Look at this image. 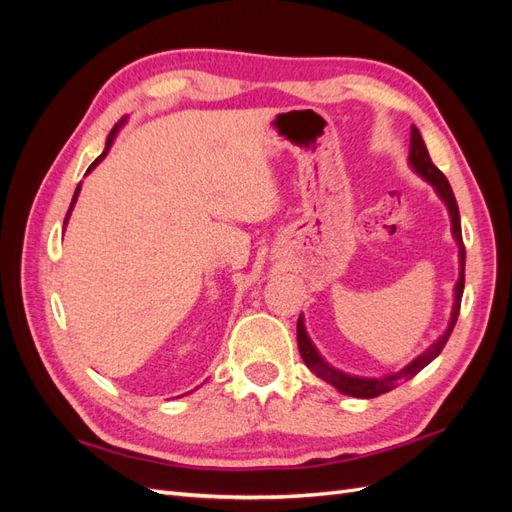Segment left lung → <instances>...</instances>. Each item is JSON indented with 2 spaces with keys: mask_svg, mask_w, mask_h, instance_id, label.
Returning a JSON list of instances; mask_svg holds the SVG:
<instances>
[{
  "mask_svg": "<svg viewBox=\"0 0 512 512\" xmlns=\"http://www.w3.org/2000/svg\"><path fill=\"white\" fill-rule=\"evenodd\" d=\"M408 166L414 170V173L425 179L433 192L438 194V198L446 205L448 211V218H451V232H453V239L459 245V280L455 284L453 290V309H451V318H448V324L444 333L433 342L425 352H421L418 356L406 365L401 367L399 371H393V374H386V376H378V378H367V376H354L348 374V371H342L333 367L324 356L318 352V348L314 346L312 337H309L307 329H305V318L303 314L299 316L297 322V342H299V352H301V359L305 361V365L314 371V374L329 382L331 386L342 393V395H350V397H359V399H371V397H378L382 393H389L395 386H399L401 382H408L410 378H414L418 371L425 369L436 356L442 352V348L446 346L448 337H451L453 329H455V322L459 316V307H461V297H463V284H466V247H463V239H461V220H459V207H457V200L455 194L451 190V183L446 181V177L440 173V168L433 166L431 158H429V151L425 147V141L421 132L416 130V126H412L410 132V153H408Z\"/></svg>",
  "mask_w": 512,
  "mask_h": 512,
  "instance_id": "left-lung-1",
  "label": "left lung"
}]
</instances>
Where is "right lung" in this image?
<instances>
[{
  "label": "right lung",
  "instance_id": "right-lung-1",
  "mask_svg": "<svg viewBox=\"0 0 512 512\" xmlns=\"http://www.w3.org/2000/svg\"><path fill=\"white\" fill-rule=\"evenodd\" d=\"M123 123H126V119H121L119 123H117V126L111 130V134H108L106 136V145H104V151L100 153V156L94 160V164H91L89 168H87V175L91 173V170H94L104 158H106V153L108 151H111V147H113V143H115V138H117V134H119V130L123 128ZM79 194H81V183L79 185H76V190H74V196H72V203H70V209H68V215H66V224H68V220H70V213H72V209H74V205H76V200H79ZM64 230H66V226H64Z\"/></svg>",
  "mask_w": 512,
  "mask_h": 512
}]
</instances>
